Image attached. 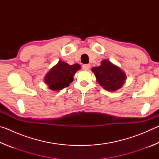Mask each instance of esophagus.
<instances>
[{
	"label": "esophagus",
	"instance_id": "esophagus-1",
	"mask_svg": "<svg viewBox=\"0 0 159 159\" xmlns=\"http://www.w3.org/2000/svg\"><path fill=\"white\" fill-rule=\"evenodd\" d=\"M82 68L83 70L87 71V70H88L90 68V64H83V65L82 66Z\"/></svg>",
	"mask_w": 159,
	"mask_h": 159
}]
</instances>
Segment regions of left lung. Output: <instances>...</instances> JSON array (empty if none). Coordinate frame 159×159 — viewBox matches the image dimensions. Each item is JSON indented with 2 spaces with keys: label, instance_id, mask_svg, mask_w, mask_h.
I'll return each mask as SVG.
<instances>
[{
  "label": "left lung",
  "instance_id": "obj_1",
  "mask_svg": "<svg viewBox=\"0 0 159 159\" xmlns=\"http://www.w3.org/2000/svg\"><path fill=\"white\" fill-rule=\"evenodd\" d=\"M92 71L99 84L109 91L119 89L126 79L125 75L121 70L108 60H103L100 66L93 67Z\"/></svg>",
  "mask_w": 159,
  "mask_h": 159
}]
</instances>
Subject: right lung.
Returning a JSON list of instances; mask_svg holds the SVG:
<instances>
[{
  "mask_svg": "<svg viewBox=\"0 0 159 159\" xmlns=\"http://www.w3.org/2000/svg\"><path fill=\"white\" fill-rule=\"evenodd\" d=\"M79 64L69 65L60 61L57 65L51 69L45 77V82L52 90H60L68 87L74 80V75L80 69Z\"/></svg>",
  "mask_w": 159,
  "mask_h": 159,
  "instance_id": "right-lung-1",
  "label": "right lung"
}]
</instances>
